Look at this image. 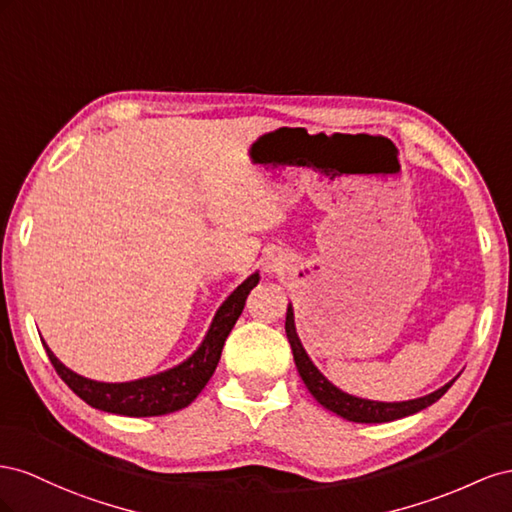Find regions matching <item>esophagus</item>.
I'll list each match as a JSON object with an SVG mask.
<instances>
[{"label":"esophagus","mask_w":512,"mask_h":512,"mask_svg":"<svg viewBox=\"0 0 512 512\" xmlns=\"http://www.w3.org/2000/svg\"><path fill=\"white\" fill-rule=\"evenodd\" d=\"M276 266H279V261H276V257H272V259L268 261V266H266V268H268V272H274V270H276Z\"/></svg>","instance_id":"obj_1"}]
</instances>
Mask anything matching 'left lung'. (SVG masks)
Returning a JSON list of instances; mask_svg holds the SVG:
<instances>
[{"mask_svg": "<svg viewBox=\"0 0 512 512\" xmlns=\"http://www.w3.org/2000/svg\"><path fill=\"white\" fill-rule=\"evenodd\" d=\"M285 332L287 339L291 343V352H294V360L298 373L302 377L304 386L309 388V392L317 399L319 405H324L326 410L334 412L337 416L352 420V422H390V420H399L405 416H412L425 407L433 405L437 399L444 397V392L452 386L455 379H450L448 384L442 388L433 390L431 394H425V397L410 399V401H371V399H362L354 397V394H347L341 388L334 386L330 379L321 373L313 360L306 354V349L300 343V337L296 332V319H294V306H287V317H285Z\"/></svg>", "mask_w": 512, "mask_h": 512, "instance_id": "left-lung-1", "label": "left lung"}]
</instances>
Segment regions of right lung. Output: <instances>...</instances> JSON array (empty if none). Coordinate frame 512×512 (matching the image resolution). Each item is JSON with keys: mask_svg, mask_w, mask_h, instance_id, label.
<instances>
[{"mask_svg": "<svg viewBox=\"0 0 512 512\" xmlns=\"http://www.w3.org/2000/svg\"><path fill=\"white\" fill-rule=\"evenodd\" d=\"M257 283L259 272H253L242 285L231 291L227 300L218 306L201 345L184 362L156 375L133 379V382L113 384L83 377L68 369L64 362H60V358L51 352L45 341H42V345H45L47 356L57 375L64 379L68 388L75 392L77 397H81L87 405L96 407V410L135 418L178 412L182 407L191 405L197 399V394L203 390V386L208 384L218 360H221L225 339L229 337L233 324H236L238 317L242 315L248 291Z\"/></svg>", "mask_w": 512, "mask_h": 512, "instance_id": "obj_1", "label": "right lung"}]
</instances>
